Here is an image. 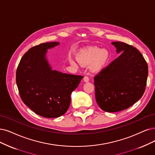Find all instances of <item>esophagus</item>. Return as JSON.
I'll list each match as a JSON object with an SVG mask.
<instances>
[{
  "instance_id": "1",
  "label": "esophagus",
  "mask_w": 155,
  "mask_h": 155,
  "mask_svg": "<svg viewBox=\"0 0 155 155\" xmlns=\"http://www.w3.org/2000/svg\"><path fill=\"white\" fill-rule=\"evenodd\" d=\"M84 81L85 82H88L89 81V78L87 76H85L84 77Z\"/></svg>"
}]
</instances>
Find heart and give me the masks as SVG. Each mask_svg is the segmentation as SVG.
Instances as JSON below:
<instances>
[{
    "mask_svg": "<svg viewBox=\"0 0 155 155\" xmlns=\"http://www.w3.org/2000/svg\"><path fill=\"white\" fill-rule=\"evenodd\" d=\"M77 59L78 63L83 66L90 65L93 71H99L104 68L108 60L107 51L97 47H90L84 49L77 54ZM70 64L74 66L76 62L73 59L69 60Z\"/></svg>",
    "mask_w": 155,
    "mask_h": 155,
    "instance_id": "1",
    "label": "heart"
}]
</instances>
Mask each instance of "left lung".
<instances>
[{
  "label": "left lung",
  "instance_id": "8db88e82",
  "mask_svg": "<svg viewBox=\"0 0 155 155\" xmlns=\"http://www.w3.org/2000/svg\"><path fill=\"white\" fill-rule=\"evenodd\" d=\"M117 59L94 78L95 97L103 110L116 112L127 109L144 94L148 75L147 62L140 51L123 42H112Z\"/></svg>",
  "mask_w": 155,
  "mask_h": 155
}]
</instances>
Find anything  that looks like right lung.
Masks as SVG:
<instances>
[{
  "label": "right lung",
  "mask_w": 155,
  "mask_h": 155,
  "mask_svg": "<svg viewBox=\"0 0 155 155\" xmlns=\"http://www.w3.org/2000/svg\"><path fill=\"white\" fill-rule=\"evenodd\" d=\"M59 45L45 43L30 48L22 57L16 73L23 102L38 115L47 118L58 117L67 112L71 94L84 77L52 70L47 53Z\"/></svg>",
  "instance_id": "obj_1"
}]
</instances>
